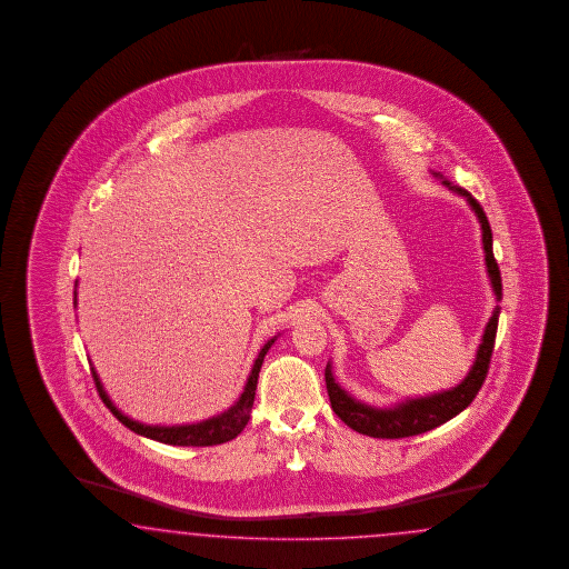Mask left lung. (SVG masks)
Wrapping results in <instances>:
<instances>
[{"label":"left lung","instance_id":"obj_1","mask_svg":"<svg viewBox=\"0 0 569 569\" xmlns=\"http://www.w3.org/2000/svg\"><path fill=\"white\" fill-rule=\"evenodd\" d=\"M433 174L442 179V183L447 186L448 190L467 198L469 207L476 212L478 221L482 224L486 271L490 277L497 302H500L502 283H500L499 264H497L495 254H492V229H490V223L486 219L483 208L469 191L459 188V186H452L440 172H433ZM499 315L500 307L497 305L492 310L490 321L486 323V329H483L482 342L478 348L473 367L469 369V373L461 383H457L455 388L445 390V392L430 395V397L409 398V400L398 402V405L388 407V409H378V407L365 405V402H359V400L350 397L333 378L331 362H328L326 383H328L329 402H331L333 413L338 415L348 428L365 433V436H371V438H407V436H417V433H423V431H430L438 428V426H442V423H447L448 419H452L455 415H459L463 409H467L482 388L483 379L488 376L490 357H492V350H495Z\"/></svg>","mask_w":569,"mask_h":569}]
</instances>
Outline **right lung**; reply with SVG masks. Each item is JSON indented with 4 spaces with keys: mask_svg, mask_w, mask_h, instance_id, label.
Segmentation results:
<instances>
[{
    "mask_svg": "<svg viewBox=\"0 0 569 569\" xmlns=\"http://www.w3.org/2000/svg\"><path fill=\"white\" fill-rule=\"evenodd\" d=\"M77 296V293H74ZM276 338H271L267 345L260 348L259 357L252 365V371L248 376V381L243 386V392L238 398V402L227 409L224 413L217 415V417H210L207 421H200V423H191V426H146V423H139L133 421L131 417L122 415L114 402L108 398L106 390H103L102 381L98 378L96 369L91 367V376L96 381V388L100 392V398L103 400V405L110 409V413L114 415L119 421H121L124 428H129L131 431H136L139 436H146V438H152L156 442H162V445H172V447H214V445H223L233 440L238 433H240L250 413H252V405H254V395H257V383H259V371L264 361V355L269 352V348L276 342Z\"/></svg>",
    "mask_w": 569,
    "mask_h": 569,
    "instance_id": "add662e5",
    "label": "right lung"
}]
</instances>
